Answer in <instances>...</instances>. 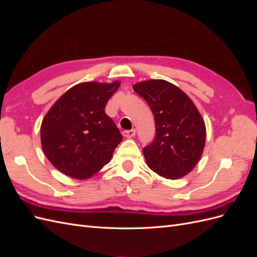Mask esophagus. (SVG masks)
Listing matches in <instances>:
<instances>
[{
  "label": "esophagus",
  "instance_id": "34e87169",
  "mask_svg": "<svg viewBox=\"0 0 257 257\" xmlns=\"http://www.w3.org/2000/svg\"><path fill=\"white\" fill-rule=\"evenodd\" d=\"M136 135V130H128V131H124L123 132V136L126 137V138H132Z\"/></svg>",
  "mask_w": 257,
  "mask_h": 257
}]
</instances>
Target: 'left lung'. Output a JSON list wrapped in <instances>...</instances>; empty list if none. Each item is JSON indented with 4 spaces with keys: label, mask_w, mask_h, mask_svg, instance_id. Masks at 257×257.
Wrapping results in <instances>:
<instances>
[{
    "label": "left lung",
    "mask_w": 257,
    "mask_h": 257,
    "mask_svg": "<svg viewBox=\"0 0 257 257\" xmlns=\"http://www.w3.org/2000/svg\"><path fill=\"white\" fill-rule=\"evenodd\" d=\"M155 120L154 141L143 149L148 166L166 179L192 172L203 154L206 125L196 106L177 85L162 79L134 84Z\"/></svg>",
    "instance_id": "left-lung-1"
}]
</instances>
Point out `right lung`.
<instances>
[{
	"mask_svg": "<svg viewBox=\"0 0 257 257\" xmlns=\"http://www.w3.org/2000/svg\"><path fill=\"white\" fill-rule=\"evenodd\" d=\"M119 87V81L78 83L45 115L41 126L42 148L61 173L83 180L109 163L122 135L105 113V106Z\"/></svg>",
	"mask_w": 257,
	"mask_h": 257,
	"instance_id": "right-lung-1",
	"label": "right lung"
}]
</instances>
